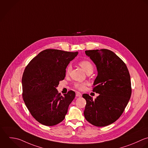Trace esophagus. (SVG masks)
<instances>
[{
  "label": "esophagus",
  "mask_w": 148,
  "mask_h": 148,
  "mask_svg": "<svg viewBox=\"0 0 148 148\" xmlns=\"http://www.w3.org/2000/svg\"><path fill=\"white\" fill-rule=\"evenodd\" d=\"M76 96L77 97H81L82 96V94L79 92H76Z\"/></svg>",
  "instance_id": "obj_1"
}]
</instances>
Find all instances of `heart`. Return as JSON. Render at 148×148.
Returning <instances> with one entry per match:
<instances>
[{"label":"heart","instance_id":"heart-1","mask_svg":"<svg viewBox=\"0 0 148 148\" xmlns=\"http://www.w3.org/2000/svg\"><path fill=\"white\" fill-rule=\"evenodd\" d=\"M79 64L82 67V68L85 70V71L86 73H88L89 72L92 71L93 70V66L92 64V63L88 60H81L79 63ZM71 67L70 65H69L66 69V74H69L70 71H71ZM88 85L86 82H74L73 84V86L75 88L79 90H83L85 89L86 86Z\"/></svg>","mask_w":148,"mask_h":148}]
</instances>
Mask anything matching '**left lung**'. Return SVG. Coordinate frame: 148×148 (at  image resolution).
Returning a JSON list of instances; mask_svg holds the SVG:
<instances>
[{
	"label": "left lung",
	"mask_w": 148,
	"mask_h": 148,
	"mask_svg": "<svg viewBox=\"0 0 148 148\" xmlns=\"http://www.w3.org/2000/svg\"><path fill=\"white\" fill-rule=\"evenodd\" d=\"M98 71L93 91L99 94L95 100L88 94L84 110L86 120L97 127H104L117 121L123 114L132 95L130 75L124 62L107 49L85 51Z\"/></svg>",
	"instance_id": "obj_1"
}]
</instances>
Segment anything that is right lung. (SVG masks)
<instances>
[{
    "label": "right lung",
    "instance_id": "add662e5",
    "mask_svg": "<svg viewBox=\"0 0 148 148\" xmlns=\"http://www.w3.org/2000/svg\"><path fill=\"white\" fill-rule=\"evenodd\" d=\"M78 53L47 49L26 67L22 78L23 100L32 116L41 124L52 126L64 120L75 93L70 90L62 96L56 88Z\"/></svg>",
    "mask_w": 148,
    "mask_h": 148
}]
</instances>
